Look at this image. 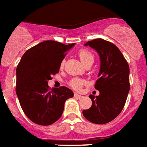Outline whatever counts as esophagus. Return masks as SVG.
Listing matches in <instances>:
<instances>
[{"label": "esophagus", "instance_id": "1", "mask_svg": "<svg viewBox=\"0 0 147 147\" xmlns=\"http://www.w3.org/2000/svg\"><path fill=\"white\" fill-rule=\"evenodd\" d=\"M74 97H76V98H81L83 96L80 95V94H74Z\"/></svg>", "mask_w": 147, "mask_h": 147}]
</instances>
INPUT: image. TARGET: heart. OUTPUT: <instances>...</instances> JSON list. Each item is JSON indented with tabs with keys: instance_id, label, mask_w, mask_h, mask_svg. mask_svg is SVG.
<instances>
[{
	"instance_id": "1",
	"label": "heart",
	"mask_w": 147,
	"mask_h": 147,
	"mask_svg": "<svg viewBox=\"0 0 147 147\" xmlns=\"http://www.w3.org/2000/svg\"><path fill=\"white\" fill-rule=\"evenodd\" d=\"M78 56L80 57V60L84 63V65L88 64L89 63H94V55L87 49H80V51L78 52ZM63 67H64V60H62V62L60 63V68L63 69ZM84 84V81L83 80H80L78 78H74V79H72L69 81V85L73 89L79 90L80 88H82Z\"/></svg>"
}]
</instances>
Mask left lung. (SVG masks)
<instances>
[{
	"label": "left lung",
	"mask_w": 147,
	"mask_h": 147,
	"mask_svg": "<svg viewBox=\"0 0 147 147\" xmlns=\"http://www.w3.org/2000/svg\"><path fill=\"white\" fill-rule=\"evenodd\" d=\"M89 46L98 52L101 67L95 83L98 96L90 94L92 105L84 110L86 119L95 124H106L115 119L124 108L129 91V67L115 45L102 38L89 41Z\"/></svg>",
	"instance_id": "8db88e82"
}]
</instances>
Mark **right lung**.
<instances>
[{
    "label": "right lung",
    "mask_w": 147,
    "mask_h": 147,
    "mask_svg": "<svg viewBox=\"0 0 147 147\" xmlns=\"http://www.w3.org/2000/svg\"><path fill=\"white\" fill-rule=\"evenodd\" d=\"M74 43L42 42L25 52L16 69V94L26 116L36 124L49 125L61 117L66 100L74 97L67 87L49 89L48 80L59 73L60 63Z\"/></svg>",
    "instance_id": "obj_1"
}]
</instances>
